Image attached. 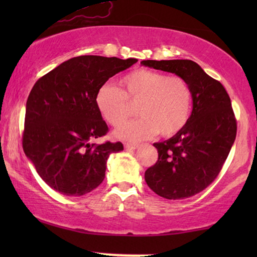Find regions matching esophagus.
Returning <instances> with one entry per match:
<instances>
[{"instance_id":"obj_1","label":"esophagus","mask_w":257,"mask_h":257,"mask_svg":"<svg viewBox=\"0 0 257 257\" xmlns=\"http://www.w3.org/2000/svg\"><path fill=\"white\" fill-rule=\"evenodd\" d=\"M124 146H125V149H127V150H136V149H138V147H139V144L125 143Z\"/></svg>"}]
</instances>
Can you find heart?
<instances>
[{
  "label": "heart",
  "mask_w": 257,
  "mask_h": 257,
  "mask_svg": "<svg viewBox=\"0 0 257 257\" xmlns=\"http://www.w3.org/2000/svg\"><path fill=\"white\" fill-rule=\"evenodd\" d=\"M122 90L105 83L96 93V105L105 120L112 126L121 124L138 105L139 119L125 122L114 131L121 140L138 142L157 133L172 137L187 124L192 113V89L180 76L139 69L120 80Z\"/></svg>",
  "instance_id": "1"
}]
</instances>
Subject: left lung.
<instances>
[{
    "mask_svg": "<svg viewBox=\"0 0 257 257\" xmlns=\"http://www.w3.org/2000/svg\"><path fill=\"white\" fill-rule=\"evenodd\" d=\"M142 64L175 73L192 89L193 110L187 124L172 138L153 144L158 160L145 172L146 184L161 198H189L215 180L236 138L230 98L219 80L189 59H149Z\"/></svg>",
    "mask_w": 257,
    "mask_h": 257,
    "instance_id": "obj_1",
    "label": "left lung"
}]
</instances>
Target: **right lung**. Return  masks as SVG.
<instances>
[{"label":"right lung","instance_id":"right-lung-1","mask_svg":"<svg viewBox=\"0 0 257 257\" xmlns=\"http://www.w3.org/2000/svg\"><path fill=\"white\" fill-rule=\"evenodd\" d=\"M137 62L78 56L35 83L27 100L22 145L38 175L52 189L80 196L103 182L108 156L124 146L119 142L90 143L108 131L96 105V93L108 78Z\"/></svg>","mask_w":257,"mask_h":257}]
</instances>
